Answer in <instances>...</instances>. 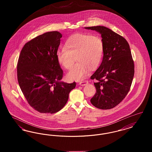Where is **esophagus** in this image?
I'll return each instance as SVG.
<instances>
[{
	"instance_id": "34e87169",
	"label": "esophagus",
	"mask_w": 152,
	"mask_h": 152,
	"mask_svg": "<svg viewBox=\"0 0 152 152\" xmlns=\"http://www.w3.org/2000/svg\"><path fill=\"white\" fill-rule=\"evenodd\" d=\"M88 84V80H84L83 81L80 82L79 83L80 86H86Z\"/></svg>"
}]
</instances>
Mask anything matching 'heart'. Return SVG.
<instances>
[{"label": "heart", "instance_id": "1", "mask_svg": "<svg viewBox=\"0 0 152 152\" xmlns=\"http://www.w3.org/2000/svg\"><path fill=\"white\" fill-rule=\"evenodd\" d=\"M64 48L58 50V63L65 69L72 66L75 58L78 61L67 73L70 80L80 81L91 70L96 69L101 64L104 51V42L100 36L88 34H76L65 42Z\"/></svg>", "mask_w": 152, "mask_h": 152}]
</instances>
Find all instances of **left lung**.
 <instances>
[{"label":"left lung","instance_id":"8db88e82","mask_svg":"<svg viewBox=\"0 0 152 152\" xmlns=\"http://www.w3.org/2000/svg\"><path fill=\"white\" fill-rule=\"evenodd\" d=\"M101 34L104 51L101 64L91 76L96 92L91 99L95 107L109 109L123 101L130 90L134 73L129 45L123 36L104 26L85 27Z\"/></svg>","mask_w":152,"mask_h":152}]
</instances>
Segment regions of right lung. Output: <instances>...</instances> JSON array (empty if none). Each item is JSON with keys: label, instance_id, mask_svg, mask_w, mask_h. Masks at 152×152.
Wrapping results in <instances>:
<instances>
[{"label": "right lung", "instance_id": "obj_1", "mask_svg": "<svg viewBox=\"0 0 152 152\" xmlns=\"http://www.w3.org/2000/svg\"><path fill=\"white\" fill-rule=\"evenodd\" d=\"M62 35L45 32L26 44L17 66L18 80L31 107L42 113H55L67 102L76 83L61 81L63 72L56 53Z\"/></svg>", "mask_w": 152, "mask_h": 152}]
</instances>
